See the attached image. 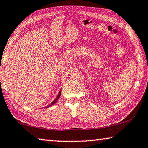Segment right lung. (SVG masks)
Masks as SVG:
<instances>
[{"label": "right lung", "mask_w": 148, "mask_h": 148, "mask_svg": "<svg viewBox=\"0 0 148 148\" xmlns=\"http://www.w3.org/2000/svg\"><path fill=\"white\" fill-rule=\"evenodd\" d=\"M60 95H61V90H60V92H59V93H58V96L56 97V98L53 100V101L50 103L49 105H48V106H46V107H45V108H49V107H50L51 106H52V105H53V104H55V103L56 102V101H57V100H58V99L60 98Z\"/></svg>", "instance_id": "obj_1"}]
</instances>
